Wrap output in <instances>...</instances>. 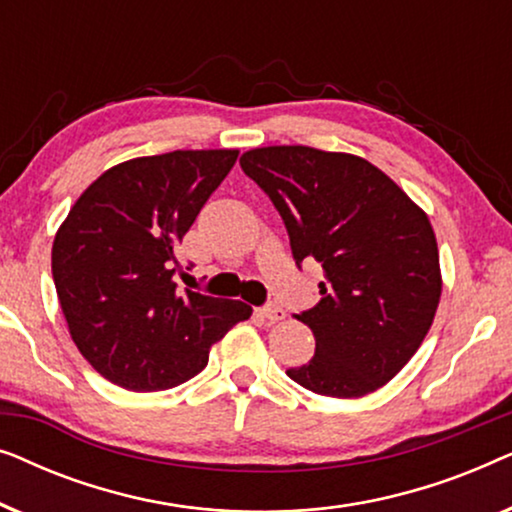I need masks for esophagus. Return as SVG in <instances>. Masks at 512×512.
<instances>
[{
    "label": "esophagus",
    "mask_w": 512,
    "mask_h": 512,
    "mask_svg": "<svg viewBox=\"0 0 512 512\" xmlns=\"http://www.w3.org/2000/svg\"><path fill=\"white\" fill-rule=\"evenodd\" d=\"M258 314H261V317L268 321V324H277V321H282L286 317V312L279 305H265V307H261V310H258Z\"/></svg>",
    "instance_id": "34e87169"
}]
</instances>
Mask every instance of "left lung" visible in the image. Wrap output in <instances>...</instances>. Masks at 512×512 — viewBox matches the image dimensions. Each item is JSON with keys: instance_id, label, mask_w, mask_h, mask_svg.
<instances>
[{"instance_id": "obj_1", "label": "left lung", "mask_w": 512, "mask_h": 512, "mask_svg": "<svg viewBox=\"0 0 512 512\" xmlns=\"http://www.w3.org/2000/svg\"><path fill=\"white\" fill-rule=\"evenodd\" d=\"M240 165L284 219L296 263L324 268L321 300L296 314L317 349L286 375L321 396L373 394L415 356L436 317L443 277L429 216L352 153L263 146Z\"/></svg>"}]
</instances>
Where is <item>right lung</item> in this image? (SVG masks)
I'll list each match as a JSON object with an SVG mask.
<instances>
[{"instance_id": "1", "label": "right lung", "mask_w": 512, "mask_h": 512, "mask_svg": "<svg viewBox=\"0 0 512 512\" xmlns=\"http://www.w3.org/2000/svg\"><path fill=\"white\" fill-rule=\"evenodd\" d=\"M237 149L170 151L114 165L69 209L51 268L69 335L90 366L130 391L172 389L251 317L242 300L177 291V247Z\"/></svg>"}]
</instances>
